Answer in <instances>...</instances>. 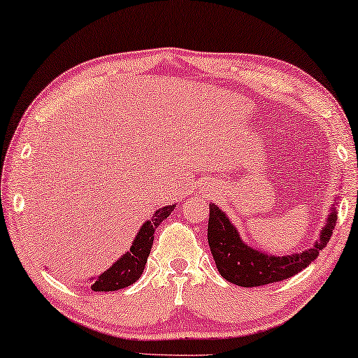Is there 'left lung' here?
Returning <instances> with one entry per match:
<instances>
[{
	"instance_id": "left-lung-1",
	"label": "left lung",
	"mask_w": 358,
	"mask_h": 358,
	"mask_svg": "<svg viewBox=\"0 0 358 358\" xmlns=\"http://www.w3.org/2000/svg\"><path fill=\"white\" fill-rule=\"evenodd\" d=\"M336 200L338 196L333 198L330 214L313 248L284 257L266 254L245 244L228 215L217 204L210 203L208 243L220 276L239 287L266 285L295 276L311 265V262L317 259L319 252L330 241L338 219Z\"/></svg>"
}]
</instances>
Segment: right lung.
I'll return each instance as SVG.
<instances>
[{
	"instance_id": "1",
	"label": "right lung",
	"mask_w": 358,
	"mask_h": 358,
	"mask_svg": "<svg viewBox=\"0 0 358 358\" xmlns=\"http://www.w3.org/2000/svg\"><path fill=\"white\" fill-rule=\"evenodd\" d=\"M174 208L176 204H168V206L157 209L154 215L139 228L130 245V250L119 257V260H115L106 271L90 278L92 290L114 292L136 282L144 271L145 263H148V257L150 254L152 244H154L155 230L163 220L169 217Z\"/></svg>"
}]
</instances>
